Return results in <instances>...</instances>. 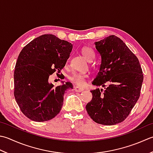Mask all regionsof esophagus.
<instances>
[{
  "mask_svg": "<svg viewBox=\"0 0 153 153\" xmlns=\"http://www.w3.org/2000/svg\"><path fill=\"white\" fill-rule=\"evenodd\" d=\"M74 90L76 92H82V91H83L84 89H83V88H80L77 86H76V87H74Z\"/></svg>",
  "mask_w": 153,
  "mask_h": 153,
  "instance_id": "1",
  "label": "esophagus"
}]
</instances>
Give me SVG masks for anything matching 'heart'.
Segmentation results:
<instances>
[{"mask_svg": "<svg viewBox=\"0 0 153 153\" xmlns=\"http://www.w3.org/2000/svg\"><path fill=\"white\" fill-rule=\"evenodd\" d=\"M82 53L85 59L88 61L94 59L95 57L94 52L92 49L88 47H84L82 49ZM89 77V75L86 73H74L70 77V79L75 84L78 86H84L86 79Z\"/></svg>", "mask_w": 153, "mask_h": 153, "instance_id": "heart-1", "label": "heart"}]
</instances>
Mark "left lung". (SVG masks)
I'll return each instance as SVG.
<instances>
[{"instance_id":"left-lung-1","label":"left lung","mask_w":153,"mask_h":153,"mask_svg":"<svg viewBox=\"0 0 153 153\" xmlns=\"http://www.w3.org/2000/svg\"><path fill=\"white\" fill-rule=\"evenodd\" d=\"M101 57L100 70L92 84L105 86L91 90L92 100L87 112L95 122L113 125L123 121L140 96L143 75L138 58L123 40L115 35L95 42Z\"/></svg>"}]
</instances>
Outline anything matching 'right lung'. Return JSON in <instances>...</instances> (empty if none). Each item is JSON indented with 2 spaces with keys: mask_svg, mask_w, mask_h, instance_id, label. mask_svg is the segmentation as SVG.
<instances>
[{
  "mask_svg": "<svg viewBox=\"0 0 153 153\" xmlns=\"http://www.w3.org/2000/svg\"><path fill=\"white\" fill-rule=\"evenodd\" d=\"M72 48L68 41L44 34L21 50L15 65L14 95L21 111L28 119L46 121L60 111L65 91L73 85L62 82L55 87L49 82V77L65 66Z\"/></svg>",
  "mask_w": 153,
  "mask_h": 153,
  "instance_id": "obj_1",
  "label": "right lung"
}]
</instances>
